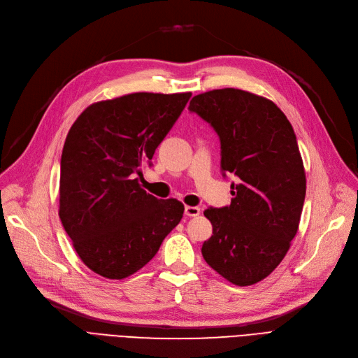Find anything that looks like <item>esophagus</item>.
Returning a JSON list of instances; mask_svg holds the SVG:
<instances>
[{"instance_id": "1", "label": "esophagus", "mask_w": 358, "mask_h": 358, "mask_svg": "<svg viewBox=\"0 0 358 358\" xmlns=\"http://www.w3.org/2000/svg\"><path fill=\"white\" fill-rule=\"evenodd\" d=\"M184 213H185V216H189V217H196V216L200 215V209L196 208V206H185Z\"/></svg>"}]
</instances>
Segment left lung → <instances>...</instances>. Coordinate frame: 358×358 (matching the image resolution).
Returning a JSON list of instances; mask_svg holds the SVG:
<instances>
[{"label":"left lung","mask_w":358,"mask_h":358,"mask_svg":"<svg viewBox=\"0 0 358 358\" xmlns=\"http://www.w3.org/2000/svg\"><path fill=\"white\" fill-rule=\"evenodd\" d=\"M190 111L220 139V169L238 178L229 206L204 210L213 235L206 262L236 286L270 275L290 248L306 194V176L294 130L271 100L222 88L194 96Z\"/></svg>","instance_id":"obj_1"}]
</instances>
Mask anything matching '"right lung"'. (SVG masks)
<instances>
[{"mask_svg":"<svg viewBox=\"0 0 358 358\" xmlns=\"http://www.w3.org/2000/svg\"><path fill=\"white\" fill-rule=\"evenodd\" d=\"M192 92H134L88 106L71 126L61 158L59 217L84 264L122 280L155 257L184 204L146 193L143 162L180 117Z\"/></svg>","mask_w":358,"mask_h":358,"instance_id":"obj_1","label":"right lung"}]
</instances>
